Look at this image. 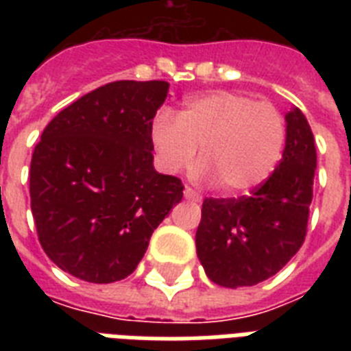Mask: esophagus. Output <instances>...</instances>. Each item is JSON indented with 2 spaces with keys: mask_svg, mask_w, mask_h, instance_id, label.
I'll use <instances>...</instances> for the list:
<instances>
[{
  "mask_svg": "<svg viewBox=\"0 0 351 351\" xmlns=\"http://www.w3.org/2000/svg\"><path fill=\"white\" fill-rule=\"evenodd\" d=\"M184 197H186L187 200H195V202H200V200H202L200 193H197L195 189H191V187H186V189H184Z\"/></svg>",
  "mask_w": 351,
  "mask_h": 351,
  "instance_id": "esophagus-1",
  "label": "esophagus"
}]
</instances>
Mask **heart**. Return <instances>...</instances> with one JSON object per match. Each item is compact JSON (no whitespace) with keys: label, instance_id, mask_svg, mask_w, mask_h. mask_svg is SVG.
<instances>
[{"label":"heart","instance_id":"obj_1","mask_svg":"<svg viewBox=\"0 0 351 351\" xmlns=\"http://www.w3.org/2000/svg\"><path fill=\"white\" fill-rule=\"evenodd\" d=\"M286 120L269 101L219 90L189 100L176 120L160 112L151 127L167 173L191 167L200 149L202 175L228 195L255 189L273 175L286 147Z\"/></svg>","mask_w":351,"mask_h":351}]
</instances>
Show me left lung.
<instances>
[{"label":"left lung","mask_w":351,"mask_h":351,"mask_svg":"<svg viewBox=\"0 0 351 351\" xmlns=\"http://www.w3.org/2000/svg\"><path fill=\"white\" fill-rule=\"evenodd\" d=\"M282 160L253 195L206 198L197 230V255L215 284L242 288L273 277L304 242L317 151L300 109L286 114Z\"/></svg>","instance_id":"1"}]
</instances>
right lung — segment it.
Wrapping results in <instances>:
<instances>
[{
    "instance_id": "right-lung-1",
    "label": "right lung",
    "mask_w": 351,
    "mask_h": 351,
    "mask_svg": "<svg viewBox=\"0 0 351 351\" xmlns=\"http://www.w3.org/2000/svg\"><path fill=\"white\" fill-rule=\"evenodd\" d=\"M167 82L121 80L67 106L30 162V209L47 256L95 284L136 269L149 239L184 197L153 165L151 127Z\"/></svg>"
}]
</instances>
